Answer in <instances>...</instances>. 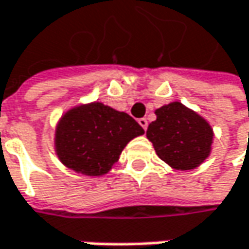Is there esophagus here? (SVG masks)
Segmentation results:
<instances>
[{
	"mask_svg": "<svg viewBox=\"0 0 249 249\" xmlns=\"http://www.w3.org/2000/svg\"><path fill=\"white\" fill-rule=\"evenodd\" d=\"M138 124L141 125V126H142L144 129H147V128H148L147 118H140V120H138Z\"/></svg>",
	"mask_w": 249,
	"mask_h": 249,
	"instance_id": "1",
	"label": "esophagus"
}]
</instances>
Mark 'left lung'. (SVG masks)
Segmentation results:
<instances>
[{
	"label": "left lung",
	"mask_w": 249,
	"mask_h": 249,
	"mask_svg": "<svg viewBox=\"0 0 249 249\" xmlns=\"http://www.w3.org/2000/svg\"><path fill=\"white\" fill-rule=\"evenodd\" d=\"M155 115L157 120L148 125L147 138L170 167L194 170L210 157L214 132L207 120L178 101L155 109Z\"/></svg>",
	"instance_id": "8db88e82"
}]
</instances>
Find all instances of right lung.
Returning <instances> with one entry per match:
<instances>
[{
  "label": "right lung",
  "mask_w": 249,
  "mask_h": 249,
  "mask_svg": "<svg viewBox=\"0 0 249 249\" xmlns=\"http://www.w3.org/2000/svg\"><path fill=\"white\" fill-rule=\"evenodd\" d=\"M144 129L126 112L102 102H91L67 111L55 129V152L70 170L88 177L107 174L125 145Z\"/></svg>",
  "instance_id": "obj_1"
}]
</instances>
